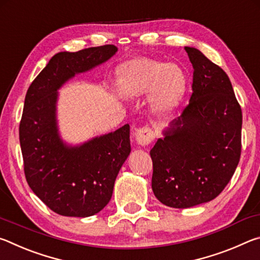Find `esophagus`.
Wrapping results in <instances>:
<instances>
[{"instance_id": "esophagus-1", "label": "esophagus", "mask_w": 260, "mask_h": 260, "mask_svg": "<svg viewBox=\"0 0 260 260\" xmlns=\"http://www.w3.org/2000/svg\"><path fill=\"white\" fill-rule=\"evenodd\" d=\"M153 139H155V134H153L152 129L148 128V127H144V128L140 129L138 132V134L135 136V140H136V143L140 144V146L142 147H147L150 144Z\"/></svg>"}]
</instances>
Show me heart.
Listing matches in <instances>:
<instances>
[{
    "label": "heart",
    "instance_id": "heart-1",
    "mask_svg": "<svg viewBox=\"0 0 260 260\" xmlns=\"http://www.w3.org/2000/svg\"><path fill=\"white\" fill-rule=\"evenodd\" d=\"M117 86L127 98L148 93L156 113L166 114L178 107L187 90V76L178 64H165L149 58H134L119 65Z\"/></svg>",
    "mask_w": 260,
    "mask_h": 260
}]
</instances>
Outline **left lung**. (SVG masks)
Returning <instances> with one entry per match:
<instances>
[{
	"instance_id": "8db88e82",
	"label": "left lung",
	"mask_w": 260,
	"mask_h": 260,
	"mask_svg": "<svg viewBox=\"0 0 260 260\" xmlns=\"http://www.w3.org/2000/svg\"><path fill=\"white\" fill-rule=\"evenodd\" d=\"M184 49L193 69L190 101L150 150L152 191L175 209L215 199L241 156L242 110L230 78L199 49Z\"/></svg>"
}]
</instances>
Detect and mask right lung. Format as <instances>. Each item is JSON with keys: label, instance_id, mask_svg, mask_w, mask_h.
<instances>
[{"label": "right lung", "instance_id": "obj_1", "mask_svg": "<svg viewBox=\"0 0 260 260\" xmlns=\"http://www.w3.org/2000/svg\"><path fill=\"white\" fill-rule=\"evenodd\" d=\"M117 51L116 46L107 45L58 52L26 94L19 125L25 177L35 195L65 217H90L107 206L131 153V141L126 124L80 144L65 142L57 121L58 90L76 74L105 63Z\"/></svg>", "mask_w": 260, "mask_h": 260}]
</instances>
